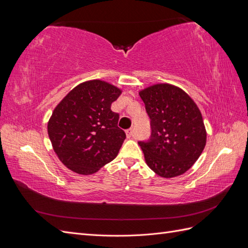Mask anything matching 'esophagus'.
<instances>
[{
  "label": "esophagus",
  "mask_w": 248,
  "mask_h": 248,
  "mask_svg": "<svg viewBox=\"0 0 248 248\" xmlns=\"http://www.w3.org/2000/svg\"><path fill=\"white\" fill-rule=\"evenodd\" d=\"M126 134H127V138H128V139L133 138V136H134V131H133V129H132V128H130V129H128V130H126Z\"/></svg>",
  "instance_id": "esophagus-1"
}]
</instances>
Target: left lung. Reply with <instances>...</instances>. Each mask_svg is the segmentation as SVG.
<instances>
[{
  "mask_svg": "<svg viewBox=\"0 0 248 248\" xmlns=\"http://www.w3.org/2000/svg\"><path fill=\"white\" fill-rule=\"evenodd\" d=\"M151 124V137L139 141L148 167L162 178L184 174L206 146L207 132L201 111L189 95L170 84L150 86L140 92Z\"/></svg>",
  "mask_w": 248,
  "mask_h": 248,
  "instance_id": "obj_1",
  "label": "left lung"
}]
</instances>
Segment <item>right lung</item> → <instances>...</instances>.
<instances>
[{"instance_id": "obj_1", "label": "right lung", "mask_w": 248, "mask_h": 248, "mask_svg": "<svg viewBox=\"0 0 248 248\" xmlns=\"http://www.w3.org/2000/svg\"><path fill=\"white\" fill-rule=\"evenodd\" d=\"M122 91L107 81L81 82L52 111L47 132L54 151L65 167L92 175L116 158L126 139L110 109Z\"/></svg>"}]
</instances>
